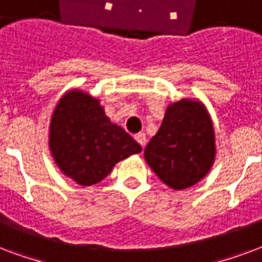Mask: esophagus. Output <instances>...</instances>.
I'll use <instances>...</instances> for the list:
<instances>
[{"label":"esophagus","mask_w":262,"mask_h":262,"mask_svg":"<svg viewBox=\"0 0 262 262\" xmlns=\"http://www.w3.org/2000/svg\"><path fill=\"white\" fill-rule=\"evenodd\" d=\"M135 141H137L138 143L142 146V147H143V146L146 145V135L143 133L137 134V135H135Z\"/></svg>","instance_id":"1"}]
</instances>
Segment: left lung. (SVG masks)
I'll return each instance as SVG.
<instances>
[{"instance_id": "left-lung-1", "label": "left lung", "mask_w": 262, "mask_h": 262, "mask_svg": "<svg viewBox=\"0 0 262 262\" xmlns=\"http://www.w3.org/2000/svg\"><path fill=\"white\" fill-rule=\"evenodd\" d=\"M212 120L200 101L180 99L167 108L163 124L145 149L154 173L173 190L198 183L213 165Z\"/></svg>"}]
</instances>
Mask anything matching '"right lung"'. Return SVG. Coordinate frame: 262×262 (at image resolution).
Listing matches in <instances>:
<instances>
[{"mask_svg": "<svg viewBox=\"0 0 262 262\" xmlns=\"http://www.w3.org/2000/svg\"><path fill=\"white\" fill-rule=\"evenodd\" d=\"M49 147L62 173L80 186L98 183L119 161L142 151L131 135L111 123L98 99L80 90L66 93L56 105Z\"/></svg>", "mask_w": 262, "mask_h": 262, "instance_id": "right-lung-1", "label": "right lung"}]
</instances>
